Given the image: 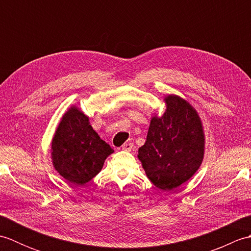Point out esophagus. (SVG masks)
Returning <instances> with one entry per match:
<instances>
[{
	"label": "esophagus",
	"instance_id": "obj_1",
	"mask_svg": "<svg viewBox=\"0 0 251 251\" xmlns=\"http://www.w3.org/2000/svg\"><path fill=\"white\" fill-rule=\"evenodd\" d=\"M132 148H134V143H132V142H126L122 146V149L124 151H131Z\"/></svg>",
	"mask_w": 251,
	"mask_h": 251
}]
</instances>
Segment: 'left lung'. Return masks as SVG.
Segmentation results:
<instances>
[{
	"label": "left lung",
	"mask_w": 251,
	"mask_h": 251,
	"mask_svg": "<svg viewBox=\"0 0 251 251\" xmlns=\"http://www.w3.org/2000/svg\"><path fill=\"white\" fill-rule=\"evenodd\" d=\"M167 109L153 117L139 159L151 182L172 191L189 180L204 156V134L196 111L178 96L165 98Z\"/></svg>",
	"instance_id": "1"
}]
</instances>
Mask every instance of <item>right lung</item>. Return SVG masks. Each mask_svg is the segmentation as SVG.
I'll return each instance as SVG.
<instances>
[{
	"instance_id": "right-lung-1",
	"label": "right lung",
	"mask_w": 251,
	"mask_h": 251,
	"mask_svg": "<svg viewBox=\"0 0 251 251\" xmlns=\"http://www.w3.org/2000/svg\"><path fill=\"white\" fill-rule=\"evenodd\" d=\"M54 167L63 178L75 185L92 180L113 153L89 125L88 117L76 108L63 115L51 143Z\"/></svg>"
}]
</instances>
